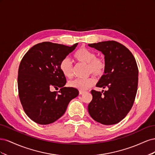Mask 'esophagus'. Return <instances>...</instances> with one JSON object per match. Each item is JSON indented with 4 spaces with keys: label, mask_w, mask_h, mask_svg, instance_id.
<instances>
[{
    "label": "esophagus",
    "mask_w": 155,
    "mask_h": 155,
    "mask_svg": "<svg viewBox=\"0 0 155 155\" xmlns=\"http://www.w3.org/2000/svg\"><path fill=\"white\" fill-rule=\"evenodd\" d=\"M84 93H85V92H83V91H79V95H82V94H83Z\"/></svg>",
    "instance_id": "obj_1"
}]
</instances>
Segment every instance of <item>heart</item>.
<instances>
[{"mask_svg": "<svg viewBox=\"0 0 155 155\" xmlns=\"http://www.w3.org/2000/svg\"><path fill=\"white\" fill-rule=\"evenodd\" d=\"M74 58L79 63L87 64V72L88 74L93 73L96 76H101L104 73L105 63L104 59L97 58L96 55L92 51L85 47L78 50L74 55ZM59 69L63 76L67 78L73 76L74 68L71 61L68 58H64L59 64ZM96 83L94 78L87 79H76L69 83V85L80 91H87L92 87Z\"/></svg>", "mask_w": 155, "mask_h": 155, "instance_id": "heart-1", "label": "heart"}]
</instances>
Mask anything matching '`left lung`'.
<instances>
[{"label": "left lung", "mask_w": 155, "mask_h": 155, "mask_svg": "<svg viewBox=\"0 0 155 155\" xmlns=\"http://www.w3.org/2000/svg\"><path fill=\"white\" fill-rule=\"evenodd\" d=\"M104 55V74L96 87L107 88L103 92L92 90L88 113L104 125L120 122L128 114L137 94L138 69L132 53L125 46L114 41L88 45Z\"/></svg>", "instance_id": "obj_1"}]
</instances>
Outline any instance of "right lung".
I'll return each instance as SVG.
<instances>
[{"instance_id": "obj_1", "label": "right lung", "mask_w": 155, "mask_h": 155, "mask_svg": "<svg viewBox=\"0 0 155 155\" xmlns=\"http://www.w3.org/2000/svg\"><path fill=\"white\" fill-rule=\"evenodd\" d=\"M50 42L37 44L22 59L18 71V96L25 113L35 123L47 125L61 117L78 89L64 87L66 78L59 69L61 61L75 50ZM52 87L60 88L52 92Z\"/></svg>"}]
</instances>
